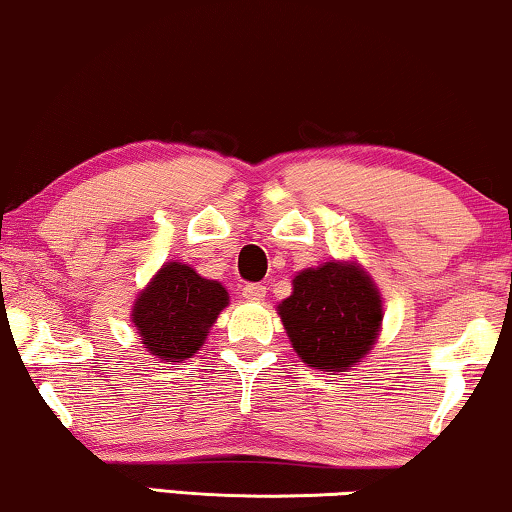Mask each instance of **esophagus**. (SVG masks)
<instances>
[{
	"label": "esophagus",
	"instance_id": "34e87169",
	"mask_svg": "<svg viewBox=\"0 0 512 512\" xmlns=\"http://www.w3.org/2000/svg\"><path fill=\"white\" fill-rule=\"evenodd\" d=\"M242 296L247 300H254V303H261V300H265V286L263 284H244Z\"/></svg>",
	"mask_w": 512,
	"mask_h": 512
}]
</instances>
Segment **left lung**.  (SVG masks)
<instances>
[{
    "label": "left lung",
    "mask_w": 512,
    "mask_h": 512,
    "mask_svg": "<svg viewBox=\"0 0 512 512\" xmlns=\"http://www.w3.org/2000/svg\"><path fill=\"white\" fill-rule=\"evenodd\" d=\"M277 312L300 359L326 373L352 370L373 349L382 326L380 291L354 261L298 272Z\"/></svg>",
    "instance_id": "left-lung-1"
}]
</instances>
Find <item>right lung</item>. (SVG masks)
I'll use <instances>...</instances> for the list:
<instances>
[{
    "label": "right lung",
    "instance_id": "add662e5",
    "mask_svg": "<svg viewBox=\"0 0 512 512\" xmlns=\"http://www.w3.org/2000/svg\"><path fill=\"white\" fill-rule=\"evenodd\" d=\"M228 291L221 282L205 279L186 263H165L132 307V324L146 352L179 363L205 345Z\"/></svg>",
    "mask_w": 512,
    "mask_h": 512
}]
</instances>
